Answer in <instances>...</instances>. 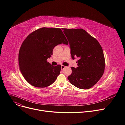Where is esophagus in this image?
Segmentation results:
<instances>
[{
  "label": "esophagus",
  "mask_w": 125,
  "mask_h": 125,
  "mask_svg": "<svg viewBox=\"0 0 125 125\" xmlns=\"http://www.w3.org/2000/svg\"><path fill=\"white\" fill-rule=\"evenodd\" d=\"M65 67H66V66H63V65L61 66V70H63Z\"/></svg>",
  "instance_id": "obj_1"
}]
</instances>
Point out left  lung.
I'll list each match as a JSON object with an SVG mask.
<instances>
[{
  "instance_id": "left-lung-1",
  "label": "left lung",
  "mask_w": 125,
  "mask_h": 125,
  "mask_svg": "<svg viewBox=\"0 0 125 125\" xmlns=\"http://www.w3.org/2000/svg\"><path fill=\"white\" fill-rule=\"evenodd\" d=\"M68 40L73 59L79 58L77 68L71 67L72 73L68 79L77 88L92 87L101 78L105 68L103 49L96 39L82 29H63Z\"/></svg>"
}]
</instances>
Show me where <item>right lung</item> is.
Returning <instances> with one entry per match:
<instances>
[{
	"label": "right lung",
	"mask_w": 125,
	"mask_h": 125,
	"mask_svg": "<svg viewBox=\"0 0 125 125\" xmlns=\"http://www.w3.org/2000/svg\"><path fill=\"white\" fill-rule=\"evenodd\" d=\"M68 45L62 30L42 28L35 31L24 40L19 53L20 70L24 79L31 85L46 87L55 82L61 66L47 62L54 48L61 44Z\"/></svg>",
	"instance_id": "right-lung-1"
}]
</instances>
